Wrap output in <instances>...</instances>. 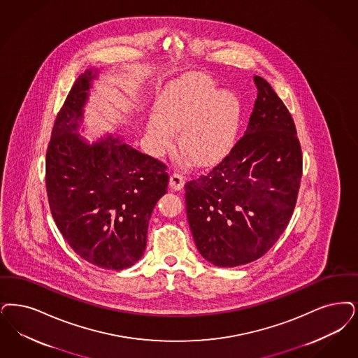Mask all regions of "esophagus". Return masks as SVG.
<instances>
[{
    "label": "esophagus",
    "mask_w": 358,
    "mask_h": 358,
    "mask_svg": "<svg viewBox=\"0 0 358 358\" xmlns=\"http://www.w3.org/2000/svg\"><path fill=\"white\" fill-rule=\"evenodd\" d=\"M185 185V178L180 173H173L171 176V189L181 190Z\"/></svg>",
    "instance_id": "34e87169"
}]
</instances>
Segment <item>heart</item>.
Wrapping results in <instances>:
<instances>
[{"label":"heart","mask_w":358,"mask_h":358,"mask_svg":"<svg viewBox=\"0 0 358 358\" xmlns=\"http://www.w3.org/2000/svg\"><path fill=\"white\" fill-rule=\"evenodd\" d=\"M243 106L228 90H220L206 77L178 81L156 102L146 124V143L153 156L165 155L181 128V145L200 164L225 157L237 141Z\"/></svg>","instance_id":"heart-1"}]
</instances>
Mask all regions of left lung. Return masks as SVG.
Wrapping results in <instances>:
<instances>
[{
    "instance_id": "left-lung-1",
    "label": "left lung",
    "mask_w": 358,
    "mask_h": 358,
    "mask_svg": "<svg viewBox=\"0 0 358 358\" xmlns=\"http://www.w3.org/2000/svg\"><path fill=\"white\" fill-rule=\"evenodd\" d=\"M257 100L245 136L215 168L185 185L186 215L201 256L221 268L262 257L296 206L302 156L293 118L255 77Z\"/></svg>"
}]
</instances>
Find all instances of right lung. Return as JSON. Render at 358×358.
Wrapping results in <instances>:
<instances>
[{"mask_svg": "<svg viewBox=\"0 0 358 358\" xmlns=\"http://www.w3.org/2000/svg\"><path fill=\"white\" fill-rule=\"evenodd\" d=\"M101 69L74 83L52 130L46 190L58 230L87 262L109 271L134 265L146 249L148 225L166 193V165L106 133L89 143L85 106Z\"/></svg>", "mask_w": 358, "mask_h": 358, "instance_id": "obj_1", "label": "right lung"}]
</instances>
